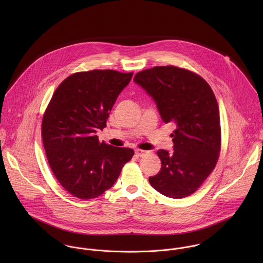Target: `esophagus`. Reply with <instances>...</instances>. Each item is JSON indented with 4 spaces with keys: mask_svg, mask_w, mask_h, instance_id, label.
Listing matches in <instances>:
<instances>
[{
    "mask_svg": "<svg viewBox=\"0 0 263 263\" xmlns=\"http://www.w3.org/2000/svg\"><path fill=\"white\" fill-rule=\"evenodd\" d=\"M135 153H136V156H138V157H143L146 154H148L147 151L140 150V149H137V150L135 151Z\"/></svg>",
    "mask_w": 263,
    "mask_h": 263,
    "instance_id": "esophagus-1",
    "label": "esophagus"
}]
</instances>
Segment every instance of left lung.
<instances>
[{"label":"left lung","mask_w":263,"mask_h":263,"mask_svg":"<svg viewBox=\"0 0 263 263\" xmlns=\"http://www.w3.org/2000/svg\"><path fill=\"white\" fill-rule=\"evenodd\" d=\"M155 101L165 123L175 130L173 152H157L160 172L149 178L161 194L182 198L195 192L212 173L221 150L219 106L210 85L197 74L174 66H159L135 76Z\"/></svg>","instance_id":"1"}]
</instances>
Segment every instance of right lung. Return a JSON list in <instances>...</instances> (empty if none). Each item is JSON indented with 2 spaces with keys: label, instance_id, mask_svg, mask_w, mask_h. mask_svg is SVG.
<instances>
[{
  "label": "right lung",
  "instance_id": "right-lung-1",
  "mask_svg": "<svg viewBox=\"0 0 263 263\" xmlns=\"http://www.w3.org/2000/svg\"><path fill=\"white\" fill-rule=\"evenodd\" d=\"M132 77L113 70L73 74L58 87L44 112L41 135L48 164L61 185L80 199L112 187L135 154L99 143L96 136Z\"/></svg>",
  "mask_w": 263,
  "mask_h": 263
}]
</instances>
